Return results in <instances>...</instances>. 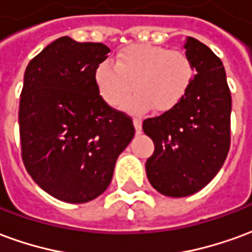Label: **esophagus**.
<instances>
[{"label": "esophagus", "mask_w": 252, "mask_h": 252, "mask_svg": "<svg viewBox=\"0 0 252 252\" xmlns=\"http://www.w3.org/2000/svg\"><path fill=\"white\" fill-rule=\"evenodd\" d=\"M133 126H135L136 133H140V132H142V119L135 117V119H133Z\"/></svg>", "instance_id": "34e87169"}]
</instances>
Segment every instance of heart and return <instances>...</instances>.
I'll return each instance as SVG.
<instances>
[{"mask_svg": "<svg viewBox=\"0 0 252 252\" xmlns=\"http://www.w3.org/2000/svg\"><path fill=\"white\" fill-rule=\"evenodd\" d=\"M193 79V64L185 52L153 44H133L121 50L115 64L101 62L94 72L99 95L112 108L126 104L129 110L155 112L173 109L188 93Z\"/></svg>", "mask_w": 252, "mask_h": 252, "instance_id": "1", "label": "heart"}]
</instances>
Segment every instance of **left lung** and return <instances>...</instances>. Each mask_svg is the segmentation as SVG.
<instances>
[{
    "label": "left lung",
    "mask_w": 252,
    "mask_h": 252,
    "mask_svg": "<svg viewBox=\"0 0 252 252\" xmlns=\"http://www.w3.org/2000/svg\"><path fill=\"white\" fill-rule=\"evenodd\" d=\"M186 55L195 70L184 98L143 121L155 151L146 162L150 184L169 197L194 194L221 169L231 144V92L220 58L194 37Z\"/></svg>",
    "instance_id": "1"
}]
</instances>
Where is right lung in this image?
I'll use <instances>...</instances> for the list:
<instances>
[{"instance_id":"obj_1","label":"right lung","mask_w":252,"mask_h":252,"mask_svg":"<svg viewBox=\"0 0 252 252\" xmlns=\"http://www.w3.org/2000/svg\"><path fill=\"white\" fill-rule=\"evenodd\" d=\"M110 50L59 37L27 66L19 109L21 157L41 189L83 204L109 186L135 135L132 119L99 95L94 72Z\"/></svg>"}]
</instances>
